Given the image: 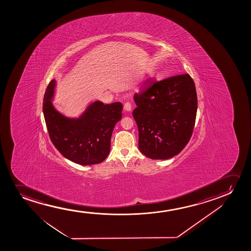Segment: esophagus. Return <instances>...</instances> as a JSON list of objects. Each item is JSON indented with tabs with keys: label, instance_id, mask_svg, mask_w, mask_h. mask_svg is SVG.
I'll return each mask as SVG.
<instances>
[{
	"label": "esophagus",
	"instance_id": "obj_1",
	"mask_svg": "<svg viewBox=\"0 0 251 251\" xmlns=\"http://www.w3.org/2000/svg\"><path fill=\"white\" fill-rule=\"evenodd\" d=\"M124 108L125 111H130L131 109H132V105H131V103L129 102H127V103H124Z\"/></svg>",
	"mask_w": 251,
	"mask_h": 251
}]
</instances>
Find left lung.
Returning a JSON list of instances; mask_svg holds the SVG:
<instances>
[{
	"label": "left lung",
	"mask_w": 251,
	"mask_h": 251,
	"mask_svg": "<svg viewBox=\"0 0 251 251\" xmlns=\"http://www.w3.org/2000/svg\"><path fill=\"white\" fill-rule=\"evenodd\" d=\"M146 83L134 96L139 149L151 159L172 158L192 135L197 112L195 83L189 74Z\"/></svg>",
	"instance_id": "8db88e82"
}]
</instances>
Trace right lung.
Returning a JSON list of instances; mask_svg holds the SVG:
<instances>
[{
	"mask_svg": "<svg viewBox=\"0 0 251 251\" xmlns=\"http://www.w3.org/2000/svg\"><path fill=\"white\" fill-rule=\"evenodd\" d=\"M55 87V79H52L43 103L50 141L63 157L76 164H100L110 153V138L115 125L122 118L123 104L95 101L79 118H69L55 110L52 103Z\"/></svg>",
	"mask_w": 251,
	"mask_h": 251,
	"instance_id": "right-lung-1",
	"label": "right lung"
}]
</instances>
